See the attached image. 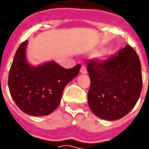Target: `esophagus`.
<instances>
[{"mask_svg": "<svg viewBox=\"0 0 149 149\" xmlns=\"http://www.w3.org/2000/svg\"><path fill=\"white\" fill-rule=\"evenodd\" d=\"M80 72H81V73H82V74H86V73H87V69H86V67H85L84 65H82Z\"/></svg>", "mask_w": 149, "mask_h": 149, "instance_id": "1", "label": "esophagus"}]
</instances>
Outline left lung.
Instances as JSON below:
<instances>
[{"mask_svg":"<svg viewBox=\"0 0 149 149\" xmlns=\"http://www.w3.org/2000/svg\"><path fill=\"white\" fill-rule=\"evenodd\" d=\"M90 88L88 102L94 115L107 120L122 118L137 102L142 89L141 65L131 46L106 61L88 63Z\"/></svg>","mask_w":149,"mask_h":149,"instance_id":"left-lung-1","label":"left lung"}]
</instances>
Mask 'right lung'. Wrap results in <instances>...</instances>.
I'll list each match as a JSON object with an SVG mask.
<instances>
[{"mask_svg": "<svg viewBox=\"0 0 149 149\" xmlns=\"http://www.w3.org/2000/svg\"><path fill=\"white\" fill-rule=\"evenodd\" d=\"M28 40L16 52L8 74V88L18 108L29 115L42 116L52 113L61 103L66 84L79 73L81 65L66 69L54 61L38 66L26 57Z\"/></svg>", "mask_w": 149, "mask_h": 149, "instance_id": "add662e5", "label": "right lung"}]
</instances>
